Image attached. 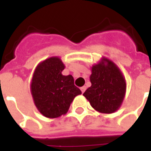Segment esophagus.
Instances as JSON below:
<instances>
[{
	"instance_id": "1",
	"label": "esophagus",
	"mask_w": 151,
	"mask_h": 151,
	"mask_svg": "<svg viewBox=\"0 0 151 151\" xmlns=\"http://www.w3.org/2000/svg\"><path fill=\"white\" fill-rule=\"evenodd\" d=\"M86 86L81 87V92H82V93H84L85 91H86Z\"/></svg>"
}]
</instances>
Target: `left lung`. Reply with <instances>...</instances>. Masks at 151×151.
<instances>
[{
    "instance_id": "left-lung-1",
    "label": "left lung",
    "mask_w": 151,
    "mask_h": 151,
    "mask_svg": "<svg viewBox=\"0 0 151 151\" xmlns=\"http://www.w3.org/2000/svg\"><path fill=\"white\" fill-rule=\"evenodd\" d=\"M91 86L83 95L91 106L103 114H112L120 108L123 101L127 83L119 70L112 61L103 58L91 69Z\"/></svg>"
}]
</instances>
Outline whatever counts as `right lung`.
Listing matches in <instances>:
<instances>
[{"mask_svg": "<svg viewBox=\"0 0 151 151\" xmlns=\"http://www.w3.org/2000/svg\"><path fill=\"white\" fill-rule=\"evenodd\" d=\"M65 65L58 57L45 60L37 66L31 82V93L42 115L56 118L67 113L76 96L81 94L72 75H62Z\"/></svg>", "mask_w": 151, "mask_h": 151, "instance_id": "1", "label": "right lung"}]
</instances>
